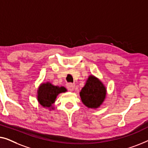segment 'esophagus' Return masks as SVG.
<instances>
[{
  "label": "esophagus",
  "instance_id": "34e87169",
  "mask_svg": "<svg viewBox=\"0 0 148 148\" xmlns=\"http://www.w3.org/2000/svg\"><path fill=\"white\" fill-rule=\"evenodd\" d=\"M74 86H75L74 84H72V83H68V84H66V87H67V88L70 91H72L74 90Z\"/></svg>",
  "mask_w": 148,
  "mask_h": 148
}]
</instances>
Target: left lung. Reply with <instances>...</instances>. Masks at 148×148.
<instances>
[{
    "label": "left lung",
    "mask_w": 148,
    "mask_h": 148,
    "mask_svg": "<svg viewBox=\"0 0 148 148\" xmlns=\"http://www.w3.org/2000/svg\"><path fill=\"white\" fill-rule=\"evenodd\" d=\"M106 89L102 82L95 76H90L80 92L82 103L89 108H97L103 103Z\"/></svg>",
    "instance_id": "1"
}]
</instances>
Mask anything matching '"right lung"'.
<instances>
[{
    "label": "right lung",
    "mask_w": 148,
    "mask_h": 148,
    "mask_svg": "<svg viewBox=\"0 0 148 148\" xmlns=\"http://www.w3.org/2000/svg\"><path fill=\"white\" fill-rule=\"evenodd\" d=\"M66 91L64 87L55 86L49 82L43 84L38 90V101L43 107H50L55 102L58 95Z\"/></svg>",
    "instance_id": "right-lung-1"
}]
</instances>
